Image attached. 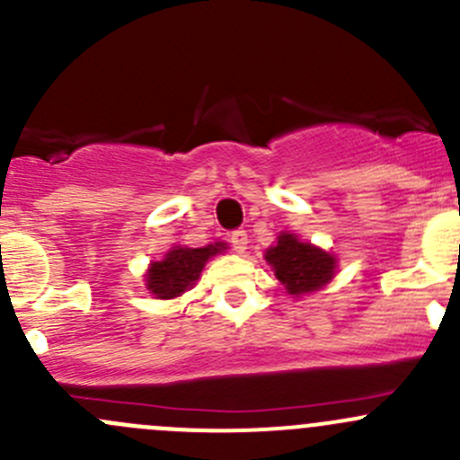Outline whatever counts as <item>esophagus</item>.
Segmentation results:
<instances>
[{"instance_id": "34e87169", "label": "esophagus", "mask_w": 460, "mask_h": 460, "mask_svg": "<svg viewBox=\"0 0 460 460\" xmlns=\"http://www.w3.org/2000/svg\"><path fill=\"white\" fill-rule=\"evenodd\" d=\"M229 240H231V247H234L238 253L247 252L249 238H247V231H244V229L231 231V238H229Z\"/></svg>"}]
</instances>
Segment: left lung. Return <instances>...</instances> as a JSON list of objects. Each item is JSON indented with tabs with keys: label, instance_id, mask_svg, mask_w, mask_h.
Instances as JSON below:
<instances>
[{
	"label": "left lung",
	"instance_id": "left-lung-1",
	"mask_svg": "<svg viewBox=\"0 0 460 460\" xmlns=\"http://www.w3.org/2000/svg\"><path fill=\"white\" fill-rule=\"evenodd\" d=\"M264 260L273 267L278 280L291 296L309 294L333 278L336 260L323 249L300 243L296 235L282 234L276 247L264 253Z\"/></svg>",
	"mask_w": 460,
	"mask_h": 460
}]
</instances>
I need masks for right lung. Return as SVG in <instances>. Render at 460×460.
<instances>
[{"mask_svg": "<svg viewBox=\"0 0 460 460\" xmlns=\"http://www.w3.org/2000/svg\"><path fill=\"white\" fill-rule=\"evenodd\" d=\"M225 243L208 244V247L191 249V247H175L166 253L164 260L153 262L146 273V289L157 298H175L184 294L200 276L207 260L216 253L225 252Z\"/></svg>", "mask_w": 460, "mask_h": 460, "instance_id": "1", "label": "right lung"}]
</instances>
